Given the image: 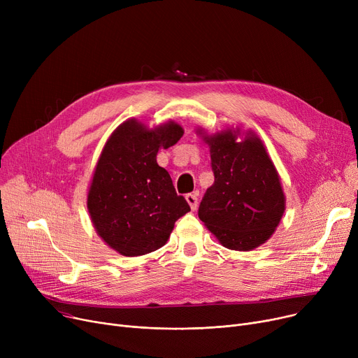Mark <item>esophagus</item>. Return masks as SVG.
Segmentation results:
<instances>
[{
  "mask_svg": "<svg viewBox=\"0 0 358 358\" xmlns=\"http://www.w3.org/2000/svg\"><path fill=\"white\" fill-rule=\"evenodd\" d=\"M185 200H187V203L190 204L192 210H196V208H197V194L196 193L185 194Z\"/></svg>",
  "mask_w": 358,
  "mask_h": 358,
  "instance_id": "1",
  "label": "esophagus"
}]
</instances>
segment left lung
<instances>
[{
  "label": "left lung",
  "mask_w": 358,
  "mask_h": 358,
  "mask_svg": "<svg viewBox=\"0 0 358 358\" xmlns=\"http://www.w3.org/2000/svg\"><path fill=\"white\" fill-rule=\"evenodd\" d=\"M215 182L206 190L199 217L223 247L250 251L264 243L285 213V194L262 142H236L232 131L204 138Z\"/></svg>",
  "instance_id": "obj_1"
}]
</instances>
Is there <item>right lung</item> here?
<instances>
[{"instance_id": "1", "label": "right lung", "mask_w": 358, "mask_h": 358, "mask_svg": "<svg viewBox=\"0 0 358 358\" xmlns=\"http://www.w3.org/2000/svg\"><path fill=\"white\" fill-rule=\"evenodd\" d=\"M182 134L176 123L148 130L129 120L107 141L87 204L94 228L113 250L138 257L161 248L174 223L190 210L157 164L158 149L176 145Z\"/></svg>"}]
</instances>
